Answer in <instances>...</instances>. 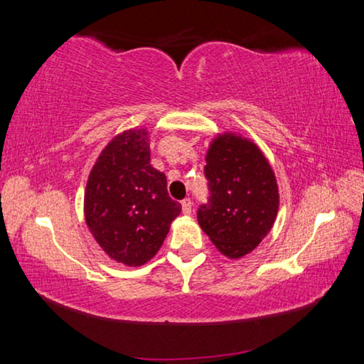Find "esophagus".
I'll use <instances>...</instances> for the list:
<instances>
[{
    "mask_svg": "<svg viewBox=\"0 0 364 364\" xmlns=\"http://www.w3.org/2000/svg\"><path fill=\"white\" fill-rule=\"evenodd\" d=\"M181 210L184 215H191V210H193V202H191V199H184L181 202Z\"/></svg>",
    "mask_w": 364,
    "mask_h": 364,
    "instance_id": "obj_1",
    "label": "esophagus"
}]
</instances>
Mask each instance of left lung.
Instances as JSON below:
<instances>
[{"label":"left lung","instance_id":"1","mask_svg":"<svg viewBox=\"0 0 364 364\" xmlns=\"http://www.w3.org/2000/svg\"><path fill=\"white\" fill-rule=\"evenodd\" d=\"M207 204L197 221L221 254L241 258L254 250L274 225L279 193L274 171L254 141L218 134L205 156Z\"/></svg>","mask_w":364,"mask_h":364}]
</instances>
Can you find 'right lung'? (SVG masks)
<instances>
[{
    "instance_id": "obj_1",
    "label": "right lung",
    "mask_w": 364,
    "mask_h": 364,
    "mask_svg": "<svg viewBox=\"0 0 364 364\" xmlns=\"http://www.w3.org/2000/svg\"><path fill=\"white\" fill-rule=\"evenodd\" d=\"M83 210L112 260L141 267L157 254L181 205L168 196L165 175L151 165L146 130L123 132L104 147L90 171Z\"/></svg>"
}]
</instances>
